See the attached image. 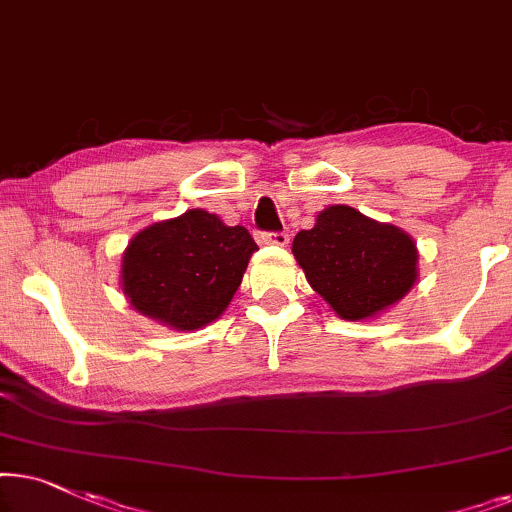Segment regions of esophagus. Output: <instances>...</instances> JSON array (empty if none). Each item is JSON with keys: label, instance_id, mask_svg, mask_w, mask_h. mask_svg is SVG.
Segmentation results:
<instances>
[{"label": "esophagus", "instance_id": "esophagus-1", "mask_svg": "<svg viewBox=\"0 0 512 512\" xmlns=\"http://www.w3.org/2000/svg\"><path fill=\"white\" fill-rule=\"evenodd\" d=\"M260 243H271V245H288L290 243V234L288 231H262Z\"/></svg>", "mask_w": 512, "mask_h": 512}]
</instances>
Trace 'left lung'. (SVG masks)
Returning a JSON list of instances; mask_svg holds the SVG:
<instances>
[{
  "label": "left lung",
  "instance_id": "left-lung-1",
  "mask_svg": "<svg viewBox=\"0 0 512 512\" xmlns=\"http://www.w3.org/2000/svg\"><path fill=\"white\" fill-rule=\"evenodd\" d=\"M311 288L337 316L363 320L400 302L417 281V245L405 231L349 206H330L292 241Z\"/></svg>",
  "mask_w": 512,
  "mask_h": 512
}]
</instances>
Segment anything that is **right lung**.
Wrapping results in <instances>:
<instances>
[{
    "label": "right lung",
    "instance_id": "1",
    "mask_svg": "<svg viewBox=\"0 0 512 512\" xmlns=\"http://www.w3.org/2000/svg\"><path fill=\"white\" fill-rule=\"evenodd\" d=\"M257 243L206 210L156 222L128 243L121 264L124 295L140 313L177 330L213 323L241 285Z\"/></svg>",
    "mask_w": 512,
    "mask_h": 512
}]
</instances>
